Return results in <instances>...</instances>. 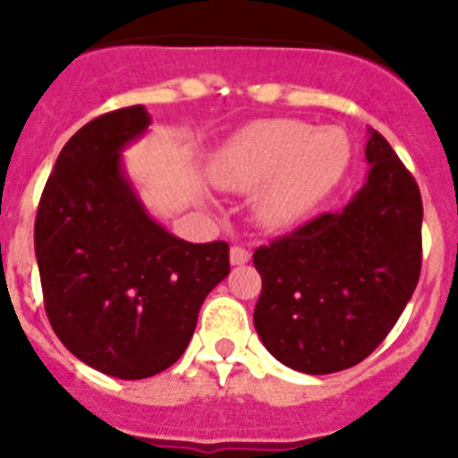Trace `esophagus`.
<instances>
[{
    "mask_svg": "<svg viewBox=\"0 0 458 458\" xmlns=\"http://www.w3.org/2000/svg\"><path fill=\"white\" fill-rule=\"evenodd\" d=\"M229 259H232L233 266H245L250 261V250L241 248V245H233L232 252H229Z\"/></svg>",
    "mask_w": 458,
    "mask_h": 458,
    "instance_id": "obj_1",
    "label": "esophagus"
}]
</instances>
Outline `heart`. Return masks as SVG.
I'll use <instances>...</instances> for the list:
<instances>
[{
  "instance_id": "b5f03b06",
  "label": "heart",
  "mask_w": 458,
  "mask_h": 458,
  "mask_svg": "<svg viewBox=\"0 0 458 458\" xmlns=\"http://www.w3.org/2000/svg\"><path fill=\"white\" fill-rule=\"evenodd\" d=\"M351 141L339 128L301 119H264L242 128L213 157V179L232 192H254L257 217L286 229L321 204L349 172Z\"/></svg>"
}]
</instances>
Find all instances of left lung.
Masks as SVG:
<instances>
[{"label": "left lung", "mask_w": 458, "mask_h": 458, "mask_svg": "<svg viewBox=\"0 0 458 458\" xmlns=\"http://www.w3.org/2000/svg\"><path fill=\"white\" fill-rule=\"evenodd\" d=\"M365 185L254 252L261 295L254 327L266 349L302 374L358 365L387 337L422 268V197L387 140L369 128Z\"/></svg>", "instance_id": "obj_1"}]
</instances>
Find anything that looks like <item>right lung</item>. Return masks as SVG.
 Returning a JSON list of instances; mask_svg holds the SVG:
<instances>
[{"mask_svg": "<svg viewBox=\"0 0 458 458\" xmlns=\"http://www.w3.org/2000/svg\"><path fill=\"white\" fill-rule=\"evenodd\" d=\"M148 125L141 105L82 125L56 157L34 225L52 330L84 365L123 380L172 367L229 275L225 241L169 233L125 176L121 151Z\"/></svg>", "mask_w": 458, "mask_h": 458, "instance_id": "add662e5", "label": "right lung"}]
</instances>
